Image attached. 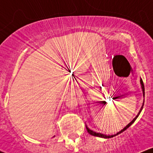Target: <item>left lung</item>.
<instances>
[{"mask_svg":"<svg viewBox=\"0 0 153 153\" xmlns=\"http://www.w3.org/2000/svg\"><path fill=\"white\" fill-rule=\"evenodd\" d=\"M140 83H141V87H142V89H143V96H145V87H144V83H143V80H142V79H140ZM143 106H144V101H143V106H142L141 108H140V111H139L138 114L136 116V117H135V118H134V119H133V120L131 121V122L130 123H129V124H128L126 126V127L124 128V129H122V130H121L120 131H119V132H117V134H113V135H106V134H101V133H98V132H96V131H93V130H91V129H89V128L87 127V125H86V124H85V127H86V129H87L88 132L89 134H90L93 135V136L99 137H102V138H111V137H115V136H117V135H118V134H121V133L123 132V131H125L126 129H127V128H129V127H130V126L131 125V124H132L134 122V121L136 120L137 118V117H139V115H140V112H141V111H142V110H143Z\"/></svg>","mask_w":153,"mask_h":153,"instance_id":"left-lung-1","label":"left lung"}]
</instances>
